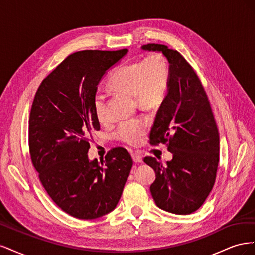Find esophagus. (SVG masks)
<instances>
[{"label": "esophagus", "instance_id": "1", "mask_svg": "<svg viewBox=\"0 0 255 255\" xmlns=\"http://www.w3.org/2000/svg\"><path fill=\"white\" fill-rule=\"evenodd\" d=\"M132 157H133V160L135 161V163H142V156L139 153H133Z\"/></svg>", "mask_w": 255, "mask_h": 255}]
</instances>
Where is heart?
<instances>
[{
    "label": "heart",
    "instance_id": "b5f03b06",
    "mask_svg": "<svg viewBox=\"0 0 255 255\" xmlns=\"http://www.w3.org/2000/svg\"><path fill=\"white\" fill-rule=\"evenodd\" d=\"M170 82V67L167 58L160 53H152L143 59H138L120 66L110 78V86L129 95H134L141 109L157 107L167 95ZM94 110L100 122L109 120L106 95L97 92L94 98ZM148 130V121L136 118L122 121L116 137L129 145L139 144Z\"/></svg>",
    "mask_w": 255,
    "mask_h": 255
}]
</instances>
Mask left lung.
<instances>
[{
  "label": "left lung",
  "mask_w": 255,
  "mask_h": 255,
  "mask_svg": "<svg viewBox=\"0 0 255 255\" xmlns=\"http://www.w3.org/2000/svg\"><path fill=\"white\" fill-rule=\"evenodd\" d=\"M144 51L160 52L170 67L167 95L150 132L152 144L167 143L172 159L143 161L155 171L150 186L156 205L166 212L188 215L201 206L216 180L219 133L206 92L192 67L167 45L149 43Z\"/></svg>",
  "instance_id": "left-lung-1"
}]
</instances>
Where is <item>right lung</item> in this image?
<instances>
[{
  "instance_id": "add662e5",
  "label": "right lung",
  "mask_w": 255,
  "mask_h": 255,
  "mask_svg": "<svg viewBox=\"0 0 255 255\" xmlns=\"http://www.w3.org/2000/svg\"><path fill=\"white\" fill-rule=\"evenodd\" d=\"M127 53H73L42 81L34 98L28 120L30 159L51 199L75 218L96 219L112 212L133 166L123 148L109 151L101 164L87 154L91 133L100 129L94 110L98 85Z\"/></svg>"
}]
</instances>
